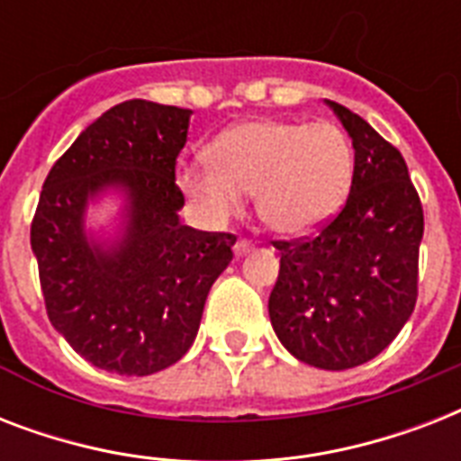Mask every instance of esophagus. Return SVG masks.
I'll return each mask as SVG.
<instances>
[{
	"label": "esophagus",
	"mask_w": 461,
	"mask_h": 461,
	"mask_svg": "<svg viewBox=\"0 0 461 461\" xmlns=\"http://www.w3.org/2000/svg\"><path fill=\"white\" fill-rule=\"evenodd\" d=\"M251 249H253V244L249 241V239H239L237 244H234V253H237V256H244V253H249Z\"/></svg>",
	"instance_id": "34e87169"
}]
</instances>
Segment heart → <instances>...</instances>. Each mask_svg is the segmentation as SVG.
I'll return each instance as SVG.
<instances>
[{
	"mask_svg": "<svg viewBox=\"0 0 461 461\" xmlns=\"http://www.w3.org/2000/svg\"><path fill=\"white\" fill-rule=\"evenodd\" d=\"M210 159L179 174L181 191L208 222H227L256 194L260 220L289 237L325 222L351 179L349 140L330 122H244L212 140Z\"/></svg>",
	"mask_w": 461,
	"mask_h": 461,
	"instance_id": "heart-1",
	"label": "heart"
}]
</instances>
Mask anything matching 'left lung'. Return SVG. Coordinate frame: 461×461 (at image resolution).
I'll return each mask as SVG.
<instances>
[{"mask_svg":"<svg viewBox=\"0 0 461 461\" xmlns=\"http://www.w3.org/2000/svg\"><path fill=\"white\" fill-rule=\"evenodd\" d=\"M330 107L354 146L349 195L315 234L273 241L280 275L267 308L299 361L344 371L378 357L414 311L423 208L400 150L351 110Z\"/></svg>","mask_w":461,"mask_h":461,"instance_id":"left-lung-1","label":"left lung"}]
</instances>
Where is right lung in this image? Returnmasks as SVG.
I'll list each match as a JSON object with an SVG mask.
<instances>
[{
	"instance_id": "right-lung-1",
	"label": "right lung",
	"mask_w": 461,
	"mask_h": 461,
	"mask_svg": "<svg viewBox=\"0 0 461 461\" xmlns=\"http://www.w3.org/2000/svg\"><path fill=\"white\" fill-rule=\"evenodd\" d=\"M191 110L126 100L74 140L47 174L31 224L47 318L103 371L150 375L194 344L212 282L234 258L230 231L179 222L176 158ZM130 194V227L112 254L82 234L85 201Z\"/></svg>"
}]
</instances>
